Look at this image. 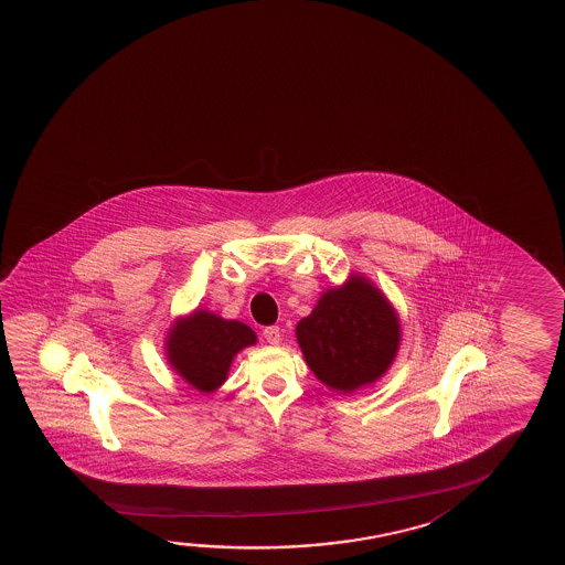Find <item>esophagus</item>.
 <instances>
[{
  "instance_id": "1",
  "label": "esophagus",
  "mask_w": 565,
  "mask_h": 565,
  "mask_svg": "<svg viewBox=\"0 0 565 565\" xmlns=\"http://www.w3.org/2000/svg\"><path fill=\"white\" fill-rule=\"evenodd\" d=\"M264 339H266L269 344H278V342L281 341V331H279V327H276V324L266 327V329H264Z\"/></svg>"
}]
</instances>
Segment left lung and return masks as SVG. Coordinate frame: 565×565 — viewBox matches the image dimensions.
Instances as JSON below:
<instances>
[{
	"instance_id": "left-lung-1",
	"label": "left lung",
	"mask_w": 565,
	"mask_h": 565,
	"mask_svg": "<svg viewBox=\"0 0 565 565\" xmlns=\"http://www.w3.org/2000/svg\"><path fill=\"white\" fill-rule=\"evenodd\" d=\"M296 333L315 376L342 392L380 379L399 344L398 317L386 297L359 276L323 294Z\"/></svg>"
}]
</instances>
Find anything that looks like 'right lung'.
Masks as SVG:
<instances>
[{
	"instance_id": "1",
	"label": "right lung",
	"mask_w": 565,
	"mask_h": 565,
	"mask_svg": "<svg viewBox=\"0 0 565 565\" xmlns=\"http://www.w3.org/2000/svg\"><path fill=\"white\" fill-rule=\"evenodd\" d=\"M256 334L241 321H224L209 311H196L177 321L167 339V354L175 371L201 392H213L226 380L232 359Z\"/></svg>"
}]
</instances>
